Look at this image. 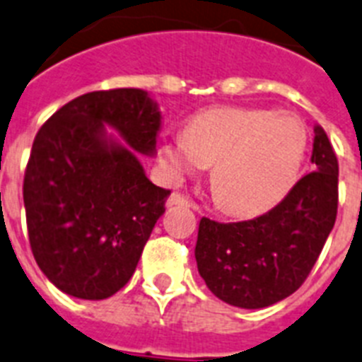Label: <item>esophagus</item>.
Instances as JSON below:
<instances>
[{
    "label": "esophagus",
    "mask_w": 362,
    "mask_h": 362,
    "mask_svg": "<svg viewBox=\"0 0 362 362\" xmlns=\"http://www.w3.org/2000/svg\"><path fill=\"white\" fill-rule=\"evenodd\" d=\"M167 206H193L195 208V202L187 199L186 195H182V193H173L169 199H167Z\"/></svg>",
    "instance_id": "obj_1"
}]
</instances>
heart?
Here are the masks:
<instances>
[{"label": "heart", "instance_id": "heart-1", "mask_svg": "<svg viewBox=\"0 0 362 362\" xmlns=\"http://www.w3.org/2000/svg\"><path fill=\"white\" fill-rule=\"evenodd\" d=\"M296 115L247 107H211L187 122L184 135L165 141L160 158L173 175L214 165L211 191L234 216L266 210L290 189L305 151Z\"/></svg>", "mask_w": 362, "mask_h": 362}]
</instances>
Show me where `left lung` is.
Returning a JSON list of instances; mask_svg holds the SVG:
<instances>
[{"instance_id": "obj_1", "label": "left lung", "mask_w": 362, "mask_h": 362, "mask_svg": "<svg viewBox=\"0 0 362 362\" xmlns=\"http://www.w3.org/2000/svg\"><path fill=\"white\" fill-rule=\"evenodd\" d=\"M313 169L277 206L238 223L202 217L195 258L201 277L221 301L264 308L307 281L339 210V160L327 134L314 126Z\"/></svg>"}]
</instances>
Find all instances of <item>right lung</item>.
<instances>
[{
    "label": "right lung",
    "instance_id": "add662e5",
    "mask_svg": "<svg viewBox=\"0 0 362 362\" xmlns=\"http://www.w3.org/2000/svg\"><path fill=\"white\" fill-rule=\"evenodd\" d=\"M113 125L130 147L105 135ZM160 111L141 89L93 90L49 117L33 141L23 204L38 267L79 299H105L134 275L171 189L146 178Z\"/></svg>",
    "mask_w": 362,
    "mask_h": 362
}]
</instances>
